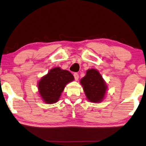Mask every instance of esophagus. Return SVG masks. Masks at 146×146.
Wrapping results in <instances>:
<instances>
[{"mask_svg":"<svg viewBox=\"0 0 146 146\" xmlns=\"http://www.w3.org/2000/svg\"><path fill=\"white\" fill-rule=\"evenodd\" d=\"M73 75H74V77H75V80H78V78H79V75H78V74L77 73H75L73 74Z\"/></svg>","mask_w":146,"mask_h":146,"instance_id":"1","label":"esophagus"}]
</instances>
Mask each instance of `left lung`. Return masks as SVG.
<instances>
[{"instance_id":"left-lung-1","label":"left lung","mask_w":146,"mask_h":146,"mask_svg":"<svg viewBox=\"0 0 146 146\" xmlns=\"http://www.w3.org/2000/svg\"><path fill=\"white\" fill-rule=\"evenodd\" d=\"M87 99L90 102L100 103L104 100L108 87L102 76L96 69H89L80 80Z\"/></svg>"}]
</instances>
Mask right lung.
<instances>
[{
    "label": "right lung",
    "instance_id": "add662e5",
    "mask_svg": "<svg viewBox=\"0 0 146 146\" xmlns=\"http://www.w3.org/2000/svg\"><path fill=\"white\" fill-rule=\"evenodd\" d=\"M70 71L56 67L50 70L38 82V92L41 99L47 104H53L59 101L65 86L74 80Z\"/></svg>",
    "mask_w": 146,
    "mask_h": 146
}]
</instances>
